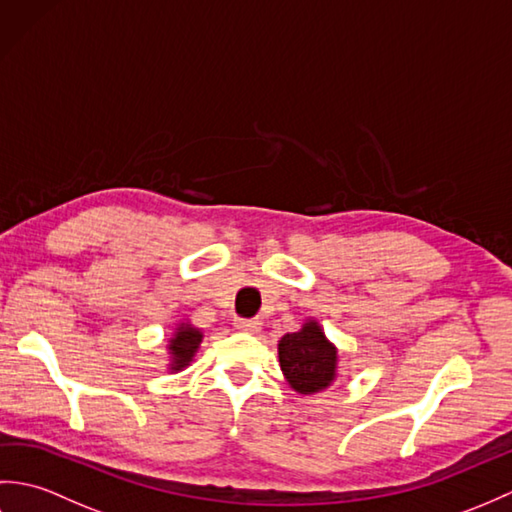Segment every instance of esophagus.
Here are the masks:
<instances>
[{
    "label": "esophagus",
    "instance_id": "esophagus-1",
    "mask_svg": "<svg viewBox=\"0 0 512 512\" xmlns=\"http://www.w3.org/2000/svg\"><path fill=\"white\" fill-rule=\"evenodd\" d=\"M235 328L242 330V332L257 334L259 330H262V321H259V319H235Z\"/></svg>",
    "mask_w": 512,
    "mask_h": 512
}]
</instances>
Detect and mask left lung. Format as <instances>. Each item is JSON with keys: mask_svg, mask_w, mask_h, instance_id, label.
<instances>
[{"mask_svg": "<svg viewBox=\"0 0 512 512\" xmlns=\"http://www.w3.org/2000/svg\"><path fill=\"white\" fill-rule=\"evenodd\" d=\"M277 354L288 385L303 396L321 394L339 372V350L325 336L317 319H306L301 330L281 336Z\"/></svg>", "mask_w": 512, "mask_h": 512, "instance_id": "8db88e82", "label": "left lung"}]
</instances>
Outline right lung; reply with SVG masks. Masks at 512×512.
I'll return each instance as SVG.
<instances>
[{
    "mask_svg": "<svg viewBox=\"0 0 512 512\" xmlns=\"http://www.w3.org/2000/svg\"><path fill=\"white\" fill-rule=\"evenodd\" d=\"M202 339H204V332L200 328H195V325H191V321L176 323V328H173L167 341V354H169L167 369L171 374H178L184 367H189L193 363L195 354L200 350Z\"/></svg>",
    "mask_w": 512,
    "mask_h": 512,
    "instance_id": "add662e5",
    "label": "right lung"
}]
</instances>
